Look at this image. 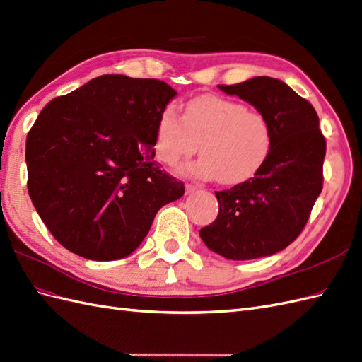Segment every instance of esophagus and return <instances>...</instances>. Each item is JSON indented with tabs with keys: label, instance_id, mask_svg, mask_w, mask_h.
<instances>
[{
	"label": "esophagus",
	"instance_id": "1",
	"mask_svg": "<svg viewBox=\"0 0 362 362\" xmlns=\"http://www.w3.org/2000/svg\"><path fill=\"white\" fill-rule=\"evenodd\" d=\"M197 190V186H192V184H186V193L189 195V193L195 192Z\"/></svg>",
	"mask_w": 362,
	"mask_h": 362
}]
</instances>
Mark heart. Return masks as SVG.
<instances>
[{"instance_id":"b5f03b06","label":"heart","mask_w":362,"mask_h":362,"mask_svg":"<svg viewBox=\"0 0 362 362\" xmlns=\"http://www.w3.org/2000/svg\"><path fill=\"white\" fill-rule=\"evenodd\" d=\"M272 126L264 113L223 96L201 95L184 107L182 119L165 107L155 122L153 152L158 161L175 165L198 151V161L181 173L238 184L257 173L272 148Z\"/></svg>"}]
</instances>
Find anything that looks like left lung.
<instances>
[{"instance_id": "8db88e82", "label": "left lung", "mask_w": 362, "mask_h": 362, "mask_svg": "<svg viewBox=\"0 0 362 362\" xmlns=\"http://www.w3.org/2000/svg\"><path fill=\"white\" fill-rule=\"evenodd\" d=\"M218 87L266 115L273 139L266 163L253 178L215 192L218 216L201 228L199 236L227 259L270 257L303 232L322 190L325 138L318 113L286 83L270 76Z\"/></svg>"}]
</instances>
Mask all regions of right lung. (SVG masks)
<instances>
[{"mask_svg":"<svg viewBox=\"0 0 362 362\" xmlns=\"http://www.w3.org/2000/svg\"><path fill=\"white\" fill-rule=\"evenodd\" d=\"M176 95L160 79L103 75L52 100L25 139L28 189L55 240L79 257H127L184 184L153 161L158 115Z\"/></svg>","mask_w":362,"mask_h":362,"instance_id":"add662e5","label":"right lung"}]
</instances>
